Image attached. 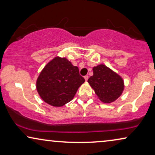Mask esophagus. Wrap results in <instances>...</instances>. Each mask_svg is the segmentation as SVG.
<instances>
[{"label": "esophagus", "instance_id": "1", "mask_svg": "<svg viewBox=\"0 0 155 155\" xmlns=\"http://www.w3.org/2000/svg\"><path fill=\"white\" fill-rule=\"evenodd\" d=\"M84 78V80H85V81H87V80H88V78H89V76L88 75H85Z\"/></svg>", "mask_w": 155, "mask_h": 155}]
</instances>
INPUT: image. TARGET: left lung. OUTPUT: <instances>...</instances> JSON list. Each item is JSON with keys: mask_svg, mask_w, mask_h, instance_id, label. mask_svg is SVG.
I'll use <instances>...</instances> for the list:
<instances>
[{"mask_svg": "<svg viewBox=\"0 0 155 155\" xmlns=\"http://www.w3.org/2000/svg\"><path fill=\"white\" fill-rule=\"evenodd\" d=\"M87 82L99 99L104 103H111L116 100L124 89L122 78L102 64L93 68V75L89 78Z\"/></svg>", "mask_w": 155, "mask_h": 155, "instance_id": "obj_1", "label": "left lung"}]
</instances>
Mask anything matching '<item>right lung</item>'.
<instances>
[{
  "mask_svg": "<svg viewBox=\"0 0 155 155\" xmlns=\"http://www.w3.org/2000/svg\"><path fill=\"white\" fill-rule=\"evenodd\" d=\"M84 82L77 66L66 58L56 57L40 73L37 90L45 102L54 107H62L73 99Z\"/></svg>",
  "mask_w": 155,
  "mask_h": 155,
  "instance_id": "1",
  "label": "right lung"
}]
</instances>
